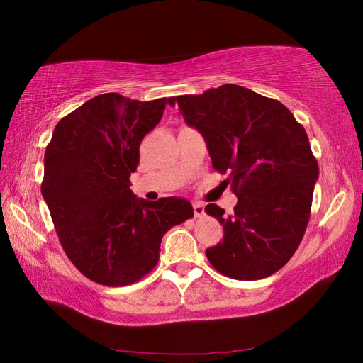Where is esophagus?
Returning a JSON list of instances; mask_svg holds the SVG:
<instances>
[{"instance_id": "esophagus-1", "label": "esophagus", "mask_w": 363, "mask_h": 363, "mask_svg": "<svg viewBox=\"0 0 363 363\" xmlns=\"http://www.w3.org/2000/svg\"><path fill=\"white\" fill-rule=\"evenodd\" d=\"M194 212H195V217H196V218L203 217V215H204V204L195 203V204H194Z\"/></svg>"}]
</instances>
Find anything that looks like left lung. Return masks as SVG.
I'll list each match as a JSON object with an SVG mask.
<instances>
[{"label": "left lung", "instance_id": "8db88e82", "mask_svg": "<svg viewBox=\"0 0 363 363\" xmlns=\"http://www.w3.org/2000/svg\"><path fill=\"white\" fill-rule=\"evenodd\" d=\"M173 103L201 133L212 167L229 173L238 198L230 215L206 206L225 230L223 242L206 250L207 259L233 279L272 276L295 254L311 218L318 162L306 129L277 99L235 84Z\"/></svg>", "mask_w": 363, "mask_h": 363}]
</instances>
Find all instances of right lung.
<instances>
[{
	"label": "right lung",
	"instance_id": "obj_1",
	"mask_svg": "<svg viewBox=\"0 0 363 363\" xmlns=\"http://www.w3.org/2000/svg\"><path fill=\"white\" fill-rule=\"evenodd\" d=\"M173 99L98 95L60 120L46 146L43 199L68 259L96 284L140 281L167 230L194 217L187 199L146 201L129 189L143 137Z\"/></svg>",
	"mask_w": 363,
	"mask_h": 363
}]
</instances>
